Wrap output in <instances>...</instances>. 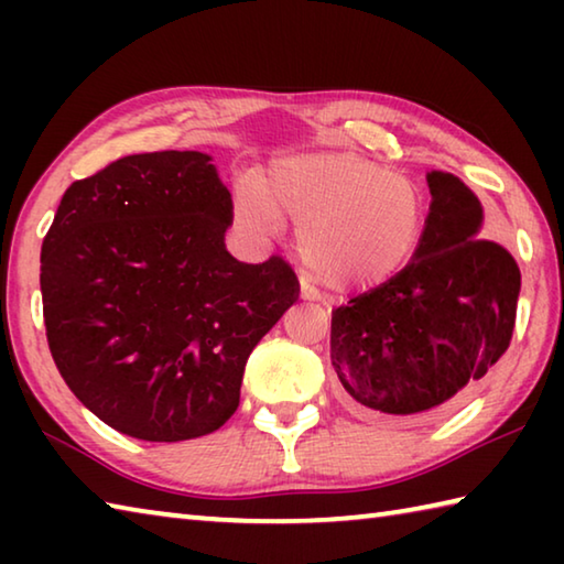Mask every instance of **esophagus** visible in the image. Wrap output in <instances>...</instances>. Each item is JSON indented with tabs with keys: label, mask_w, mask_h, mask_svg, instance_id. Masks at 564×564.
<instances>
[{
	"label": "esophagus",
	"mask_w": 564,
	"mask_h": 564,
	"mask_svg": "<svg viewBox=\"0 0 564 564\" xmlns=\"http://www.w3.org/2000/svg\"><path fill=\"white\" fill-rule=\"evenodd\" d=\"M301 299H303V301H316V291H313L311 285L305 283L303 279H301Z\"/></svg>",
	"instance_id": "obj_1"
}]
</instances>
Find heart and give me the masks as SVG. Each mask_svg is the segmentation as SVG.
Returning a JSON list of instances; mask_svg holds the SVG:
<instances>
[{"instance_id":"1","label":"heart","mask_w":564,"mask_h":564,"mask_svg":"<svg viewBox=\"0 0 564 564\" xmlns=\"http://www.w3.org/2000/svg\"><path fill=\"white\" fill-rule=\"evenodd\" d=\"M238 216L273 236L283 218L301 226V253L318 279L338 291L388 283L417 253L427 202L413 178L358 154L283 159L263 184L238 191Z\"/></svg>"}]
</instances>
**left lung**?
Returning a JSON list of instances; mask_svg holds the SVG:
<instances>
[{"label":"left lung","mask_w":564,"mask_h":564,"mask_svg":"<svg viewBox=\"0 0 564 564\" xmlns=\"http://www.w3.org/2000/svg\"><path fill=\"white\" fill-rule=\"evenodd\" d=\"M431 214L417 253L330 321L340 400L376 423H433L463 403L510 346L520 269L480 236L482 206L460 178L427 174Z\"/></svg>","instance_id":"left-lung-1"}]
</instances>
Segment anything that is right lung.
<instances>
[{"mask_svg": "<svg viewBox=\"0 0 564 564\" xmlns=\"http://www.w3.org/2000/svg\"><path fill=\"white\" fill-rule=\"evenodd\" d=\"M212 156L117 159L64 191L42 243V303L64 383L123 435L178 443L236 413L246 360L299 299L271 256L241 263Z\"/></svg>", "mask_w": 564, "mask_h": 564, "instance_id": "add662e5", "label": "right lung"}]
</instances>
